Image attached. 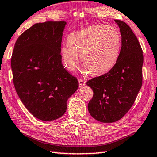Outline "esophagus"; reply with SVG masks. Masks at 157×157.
Returning <instances> with one entry per match:
<instances>
[{
  "mask_svg": "<svg viewBox=\"0 0 157 157\" xmlns=\"http://www.w3.org/2000/svg\"><path fill=\"white\" fill-rule=\"evenodd\" d=\"M79 87H83L86 85V82L84 80V79H79Z\"/></svg>",
  "mask_w": 157,
  "mask_h": 157,
  "instance_id": "esophagus-1",
  "label": "esophagus"
}]
</instances>
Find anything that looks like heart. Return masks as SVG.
Wrapping results in <instances>:
<instances>
[{"label": "heart", "mask_w": 157, "mask_h": 157, "mask_svg": "<svg viewBox=\"0 0 157 157\" xmlns=\"http://www.w3.org/2000/svg\"><path fill=\"white\" fill-rule=\"evenodd\" d=\"M121 48V36L115 26L97 25L70 34L61 55L68 71H75L81 57L84 73L101 75L115 65Z\"/></svg>", "instance_id": "1"}]
</instances>
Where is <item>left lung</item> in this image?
I'll return each mask as SVG.
<instances>
[{
  "label": "left lung",
  "mask_w": 157,
  "mask_h": 157,
  "mask_svg": "<svg viewBox=\"0 0 157 157\" xmlns=\"http://www.w3.org/2000/svg\"><path fill=\"white\" fill-rule=\"evenodd\" d=\"M115 21L121 36V48L115 65L101 76L86 83L94 95L88 105L90 114L106 123L121 119L135 101L142 84L143 52L129 26L121 20Z\"/></svg>",
  "instance_id": "1"
}]
</instances>
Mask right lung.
Here are the masks:
<instances>
[{"label": "right lung", "mask_w": 157, "mask_h": 157, "mask_svg": "<svg viewBox=\"0 0 157 157\" xmlns=\"http://www.w3.org/2000/svg\"><path fill=\"white\" fill-rule=\"evenodd\" d=\"M65 21L35 23L19 36L11 57L15 88L32 115L42 121L61 117L78 88L76 78L61 61Z\"/></svg>", "instance_id": "1"}]
</instances>
